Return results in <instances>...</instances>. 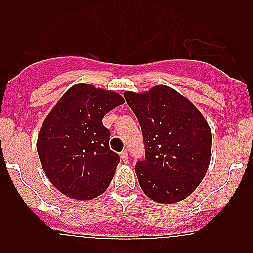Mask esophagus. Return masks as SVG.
<instances>
[{"label": "esophagus", "mask_w": 253, "mask_h": 253, "mask_svg": "<svg viewBox=\"0 0 253 253\" xmlns=\"http://www.w3.org/2000/svg\"><path fill=\"white\" fill-rule=\"evenodd\" d=\"M120 157H121L122 162L128 163V152H127V150H122V152L120 153Z\"/></svg>", "instance_id": "obj_1"}]
</instances>
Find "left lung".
<instances>
[{
	"label": "left lung",
	"mask_w": 253,
	"mask_h": 253,
	"mask_svg": "<svg viewBox=\"0 0 253 253\" xmlns=\"http://www.w3.org/2000/svg\"><path fill=\"white\" fill-rule=\"evenodd\" d=\"M124 95L144 138L145 159L136 165L142 191L167 205L187 198L205 178L211 162V131L205 116L168 85Z\"/></svg>",
	"instance_id": "left-lung-1"
}]
</instances>
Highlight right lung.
Wrapping results in <instances>:
<instances>
[{
	"instance_id": "obj_1",
	"label": "right lung",
	"mask_w": 253,
	"mask_h": 253,
	"mask_svg": "<svg viewBox=\"0 0 253 253\" xmlns=\"http://www.w3.org/2000/svg\"><path fill=\"white\" fill-rule=\"evenodd\" d=\"M124 103L116 91L78 83L48 112L37 149L47 178L65 196L90 201L109 187L120 157L109 147L103 117Z\"/></svg>"
}]
</instances>
